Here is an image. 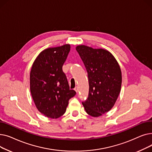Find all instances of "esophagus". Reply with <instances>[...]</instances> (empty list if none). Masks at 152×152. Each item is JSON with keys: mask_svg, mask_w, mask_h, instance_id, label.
<instances>
[{"mask_svg": "<svg viewBox=\"0 0 152 152\" xmlns=\"http://www.w3.org/2000/svg\"><path fill=\"white\" fill-rule=\"evenodd\" d=\"M74 90H75L76 92H78V91H79V89H78V87H75V88L74 89Z\"/></svg>", "mask_w": 152, "mask_h": 152, "instance_id": "esophagus-1", "label": "esophagus"}]
</instances>
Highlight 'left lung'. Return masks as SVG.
Instances as JSON below:
<instances>
[{
    "label": "left lung",
    "instance_id": "obj_1",
    "mask_svg": "<svg viewBox=\"0 0 152 152\" xmlns=\"http://www.w3.org/2000/svg\"><path fill=\"white\" fill-rule=\"evenodd\" d=\"M76 49L89 79V95L82 103L88 115L102 116L113 108L120 93L121 68L114 56L107 50L84 45H77Z\"/></svg>",
    "mask_w": 152,
    "mask_h": 152
}]
</instances>
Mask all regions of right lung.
Masks as SVG:
<instances>
[{
    "label": "right lung",
    "instance_id": "right-lung-1",
    "mask_svg": "<svg viewBox=\"0 0 152 152\" xmlns=\"http://www.w3.org/2000/svg\"><path fill=\"white\" fill-rule=\"evenodd\" d=\"M70 45L48 48L34 60L30 72V91L37 110L44 116L57 119L65 113L69 100L76 92L69 86L62 66Z\"/></svg>",
    "mask_w": 152,
    "mask_h": 152
}]
</instances>
